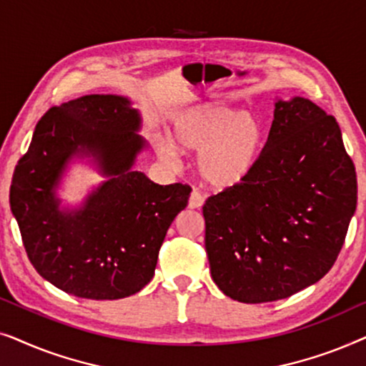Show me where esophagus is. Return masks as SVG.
<instances>
[{
	"instance_id": "1",
	"label": "esophagus",
	"mask_w": 366,
	"mask_h": 366,
	"mask_svg": "<svg viewBox=\"0 0 366 366\" xmlns=\"http://www.w3.org/2000/svg\"><path fill=\"white\" fill-rule=\"evenodd\" d=\"M203 203H204V197H203V194L199 193V192H193L192 197H189L188 207L193 208V209H197V208H202Z\"/></svg>"
}]
</instances>
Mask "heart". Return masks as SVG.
<instances>
[{
    "mask_svg": "<svg viewBox=\"0 0 366 366\" xmlns=\"http://www.w3.org/2000/svg\"><path fill=\"white\" fill-rule=\"evenodd\" d=\"M172 139L158 142L164 162L179 152L198 153L197 172L212 189L227 192L247 183L262 159L267 128L258 114L223 103H199L173 118Z\"/></svg>",
    "mask_w": 366,
    "mask_h": 366,
    "instance_id": "b5f03b06",
    "label": "heart"
}]
</instances>
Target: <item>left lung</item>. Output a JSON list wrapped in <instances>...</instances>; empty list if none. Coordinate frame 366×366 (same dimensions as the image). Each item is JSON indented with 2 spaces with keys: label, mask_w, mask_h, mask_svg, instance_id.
<instances>
[{
  "label": "left lung",
  "mask_w": 366,
  "mask_h": 366,
  "mask_svg": "<svg viewBox=\"0 0 366 366\" xmlns=\"http://www.w3.org/2000/svg\"><path fill=\"white\" fill-rule=\"evenodd\" d=\"M357 209V173L337 119L307 98L274 102L262 159L203 207L213 282L242 303L277 302L333 267Z\"/></svg>",
  "instance_id": "1"
}]
</instances>
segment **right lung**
<instances>
[{
    "instance_id": "obj_1",
    "label": "right lung",
    "mask_w": 366,
    "mask_h": 366,
    "mask_svg": "<svg viewBox=\"0 0 366 366\" xmlns=\"http://www.w3.org/2000/svg\"><path fill=\"white\" fill-rule=\"evenodd\" d=\"M142 114L118 94H86L49 108L14 168L9 204L34 269L54 287L89 300H118L153 278L188 184H158L134 172L147 149ZM88 157L107 178L79 207L57 189L67 164Z\"/></svg>"
}]
</instances>
